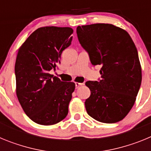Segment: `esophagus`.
<instances>
[{"mask_svg": "<svg viewBox=\"0 0 151 151\" xmlns=\"http://www.w3.org/2000/svg\"><path fill=\"white\" fill-rule=\"evenodd\" d=\"M75 85H76V88H78L80 86L83 85V83H80V82H76V83H75Z\"/></svg>", "mask_w": 151, "mask_h": 151, "instance_id": "1", "label": "esophagus"}]
</instances>
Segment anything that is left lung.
I'll return each instance as SVG.
<instances>
[{
    "mask_svg": "<svg viewBox=\"0 0 151 151\" xmlns=\"http://www.w3.org/2000/svg\"><path fill=\"white\" fill-rule=\"evenodd\" d=\"M80 45L101 78L85 82L91 91L85 102L90 116L104 123L122 120L132 108L141 84L138 50L129 33L112 24L78 26Z\"/></svg>",
    "mask_w": 151,
    "mask_h": 151,
    "instance_id": "1",
    "label": "left lung"
}]
</instances>
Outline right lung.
I'll use <instances>...</instances> for the list:
<instances>
[{
    "label": "right lung",
    "instance_id": "obj_1",
    "mask_svg": "<svg viewBox=\"0 0 151 151\" xmlns=\"http://www.w3.org/2000/svg\"><path fill=\"white\" fill-rule=\"evenodd\" d=\"M73 33L69 27L39 28L19 49L17 95L26 115L40 125H54L68 114L75 83L62 82L49 72L60 63L61 54L71 45Z\"/></svg>",
    "mask_w": 151,
    "mask_h": 151
}]
</instances>
